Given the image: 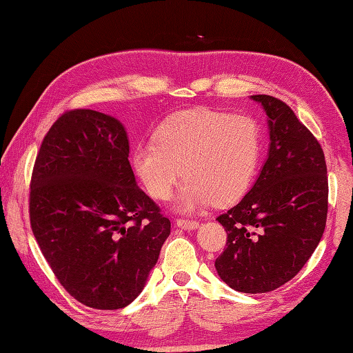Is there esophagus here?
Returning a JSON list of instances; mask_svg holds the SVG:
<instances>
[{
  "label": "esophagus",
  "mask_w": 353,
  "mask_h": 353,
  "mask_svg": "<svg viewBox=\"0 0 353 353\" xmlns=\"http://www.w3.org/2000/svg\"><path fill=\"white\" fill-rule=\"evenodd\" d=\"M176 223L179 228H183V230H196L199 227V222L193 219H177Z\"/></svg>",
  "instance_id": "obj_1"
}]
</instances>
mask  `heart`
<instances>
[{
	"mask_svg": "<svg viewBox=\"0 0 353 353\" xmlns=\"http://www.w3.org/2000/svg\"><path fill=\"white\" fill-rule=\"evenodd\" d=\"M262 151L261 128L253 117L199 108L172 115L156 132V142L136 146L132 165L154 199L171 194L181 177L183 210L238 201L254 181Z\"/></svg>",
	"mask_w": 353,
	"mask_h": 353,
	"instance_id": "heart-1",
	"label": "heart"
}]
</instances>
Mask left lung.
<instances>
[{"mask_svg":"<svg viewBox=\"0 0 353 353\" xmlns=\"http://www.w3.org/2000/svg\"><path fill=\"white\" fill-rule=\"evenodd\" d=\"M264 106L270 151L253 188L217 216L227 232L214 267L243 293H267L299 273L323 238L329 210L321 145L283 100L253 95Z\"/></svg>","mask_w":353,"mask_h":353,"instance_id":"left-lung-1","label":"left lung"}]
</instances>
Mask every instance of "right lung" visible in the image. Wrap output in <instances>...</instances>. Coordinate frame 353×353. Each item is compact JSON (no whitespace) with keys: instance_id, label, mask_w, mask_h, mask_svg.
I'll return each instance as SVG.
<instances>
[{"instance_id":"1","label":"right lung","mask_w":353,"mask_h":353,"mask_svg":"<svg viewBox=\"0 0 353 353\" xmlns=\"http://www.w3.org/2000/svg\"><path fill=\"white\" fill-rule=\"evenodd\" d=\"M119 120L70 110L38 151L29 190L30 228L63 288L79 303L117 310L139 296L171 222L136 185Z\"/></svg>"}]
</instances>
